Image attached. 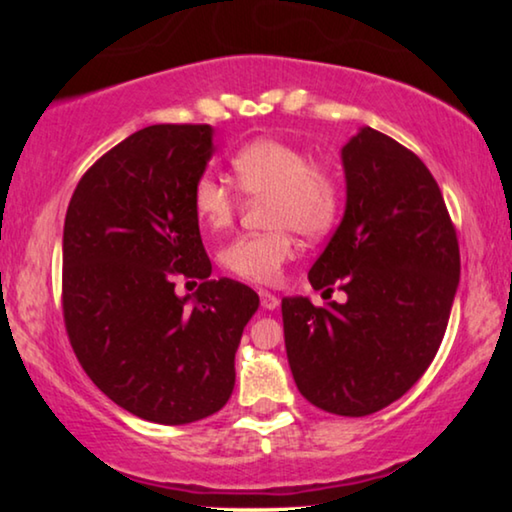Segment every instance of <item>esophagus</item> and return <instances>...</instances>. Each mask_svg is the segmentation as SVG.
Instances as JSON below:
<instances>
[{
  "instance_id": "34e87169",
  "label": "esophagus",
  "mask_w": 512,
  "mask_h": 512,
  "mask_svg": "<svg viewBox=\"0 0 512 512\" xmlns=\"http://www.w3.org/2000/svg\"><path fill=\"white\" fill-rule=\"evenodd\" d=\"M258 296H261V307L263 310H277V305H279V298L277 296H272L270 291H258Z\"/></svg>"
}]
</instances>
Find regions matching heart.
Segmentation results:
<instances>
[{
  "label": "heart",
  "mask_w": 512,
  "mask_h": 512,
  "mask_svg": "<svg viewBox=\"0 0 512 512\" xmlns=\"http://www.w3.org/2000/svg\"><path fill=\"white\" fill-rule=\"evenodd\" d=\"M230 170L242 193L268 195L265 223L272 230L235 237L221 251V263L244 282L272 284L296 254L293 230L314 240L338 221L340 184L328 167L310 163L307 151L277 137H258L240 146L230 158ZM191 198L205 228L223 230L233 223L237 193L212 172L195 179Z\"/></svg>",
  "instance_id": "heart-1"
}]
</instances>
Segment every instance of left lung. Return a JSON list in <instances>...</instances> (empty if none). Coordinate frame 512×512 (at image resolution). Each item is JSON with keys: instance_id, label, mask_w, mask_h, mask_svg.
Listing matches in <instances>:
<instances>
[{"instance_id": "8db88e82", "label": "left lung", "mask_w": 512, "mask_h": 512, "mask_svg": "<svg viewBox=\"0 0 512 512\" xmlns=\"http://www.w3.org/2000/svg\"><path fill=\"white\" fill-rule=\"evenodd\" d=\"M345 214L310 268L347 303L282 298L296 387L317 408L366 417L431 366L459 286V244L443 193L415 153L368 125L340 151Z\"/></svg>"}]
</instances>
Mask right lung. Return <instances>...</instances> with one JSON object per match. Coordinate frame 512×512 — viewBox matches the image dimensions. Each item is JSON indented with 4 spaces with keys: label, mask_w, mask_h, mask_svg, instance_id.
<instances>
[{
    "label": "right lung",
    "mask_w": 512,
    "mask_h": 512,
    "mask_svg": "<svg viewBox=\"0 0 512 512\" xmlns=\"http://www.w3.org/2000/svg\"><path fill=\"white\" fill-rule=\"evenodd\" d=\"M212 125H149L104 153L76 186L62 233V312L95 387L146 422L179 426L228 403L235 352L258 293L209 279L193 184ZM202 278L193 297L173 277Z\"/></svg>",
    "instance_id": "add662e5"
}]
</instances>
